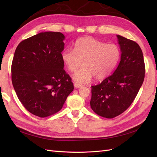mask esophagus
Returning a JSON list of instances; mask_svg holds the SVG:
<instances>
[{"label":"esophagus","mask_w":157,"mask_h":157,"mask_svg":"<svg viewBox=\"0 0 157 157\" xmlns=\"http://www.w3.org/2000/svg\"><path fill=\"white\" fill-rule=\"evenodd\" d=\"M74 86H75V88H78L82 87V84H80L78 83V82H75V83H74Z\"/></svg>","instance_id":"34e87169"}]
</instances>
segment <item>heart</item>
I'll return each instance as SVG.
<instances>
[{
  "label": "heart",
  "mask_w": 157,
  "mask_h": 157,
  "mask_svg": "<svg viewBox=\"0 0 157 157\" xmlns=\"http://www.w3.org/2000/svg\"><path fill=\"white\" fill-rule=\"evenodd\" d=\"M120 57L117 44L90 36L80 38L75 42L74 50L65 49L61 54L63 62L71 73L84 67L73 77L79 84L88 83L93 77L96 80L105 79L115 68Z\"/></svg>",
  "instance_id": "b5f03b06"
}]
</instances>
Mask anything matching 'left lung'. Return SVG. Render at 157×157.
Returning <instances> with one entry per match:
<instances>
[{
  "label": "left lung",
  "mask_w": 157,
  "mask_h": 157,
  "mask_svg": "<svg viewBox=\"0 0 157 157\" xmlns=\"http://www.w3.org/2000/svg\"><path fill=\"white\" fill-rule=\"evenodd\" d=\"M117 37L121 52L119 64L112 75L92 86L90 106L107 118L121 115L130 106L145 77L143 52L138 44L121 35Z\"/></svg>",
  "instance_id": "8db88e82"
}]
</instances>
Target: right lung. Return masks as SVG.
I'll list each match as a JSON object with an SVG mask.
<instances>
[{
	"label": "right lung",
	"mask_w": 157,
	"mask_h": 157,
	"mask_svg": "<svg viewBox=\"0 0 157 157\" xmlns=\"http://www.w3.org/2000/svg\"><path fill=\"white\" fill-rule=\"evenodd\" d=\"M65 38L59 32H41L21 41L14 53L13 88L27 110L41 118L60 111L74 89L61 58Z\"/></svg>",
	"instance_id": "right-lung-1"
}]
</instances>
